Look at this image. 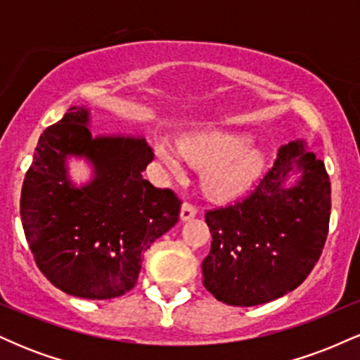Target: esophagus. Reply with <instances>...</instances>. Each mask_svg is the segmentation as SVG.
<instances>
[{
  "label": "esophagus",
  "instance_id": "obj_1",
  "mask_svg": "<svg viewBox=\"0 0 360 360\" xmlns=\"http://www.w3.org/2000/svg\"><path fill=\"white\" fill-rule=\"evenodd\" d=\"M196 213H198L196 206H193V205H189V203H184L183 208H181V220H183V221L193 220V218L196 217Z\"/></svg>",
  "mask_w": 360,
  "mask_h": 360
}]
</instances>
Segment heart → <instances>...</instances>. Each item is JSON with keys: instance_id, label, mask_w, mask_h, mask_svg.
<instances>
[{"instance_id": "1", "label": "heart", "mask_w": 360, "mask_h": 360, "mask_svg": "<svg viewBox=\"0 0 360 360\" xmlns=\"http://www.w3.org/2000/svg\"><path fill=\"white\" fill-rule=\"evenodd\" d=\"M250 143L252 139L247 135L208 130L181 139L177 152L166 143H155V155L176 174L183 169L179 155L194 167H206V193L217 200H230L249 189L266 164V155L257 148H249Z\"/></svg>"}]
</instances>
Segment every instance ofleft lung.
I'll list each match as a JSON object with an SVG mask.
<instances>
[{"label": "left lung", "mask_w": 360, "mask_h": 360, "mask_svg": "<svg viewBox=\"0 0 360 360\" xmlns=\"http://www.w3.org/2000/svg\"><path fill=\"white\" fill-rule=\"evenodd\" d=\"M300 174L295 184L290 177ZM325 164L301 143L279 148L278 159L242 203L206 212L212 249L203 284L232 307L269 303L308 278L323 250L330 221Z\"/></svg>", "instance_id": "1"}]
</instances>
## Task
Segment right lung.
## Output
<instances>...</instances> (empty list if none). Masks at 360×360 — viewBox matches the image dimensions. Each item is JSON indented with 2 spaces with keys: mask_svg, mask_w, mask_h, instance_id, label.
Instances as JSON below:
<instances>
[{
  "mask_svg": "<svg viewBox=\"0 0 360 360\" xmlns=\"http://www.w3.org/2000/svg\"><path fill=\"white\" fill-rule=\"evenodd\" d=\"M91 110L71 106L40 135L25 176L20 214L32 254L56 288L84 300H110L137 284L143 254L179 220L181 201L142 172L152 160L146 139L91 134ZM82 158L81 186L67 160Z\"/></svg>",
  "mask_w": 360,
  "mask_h": 360,
  "instance_id": "1",
  "label": "right lung"
}]
</instances>
